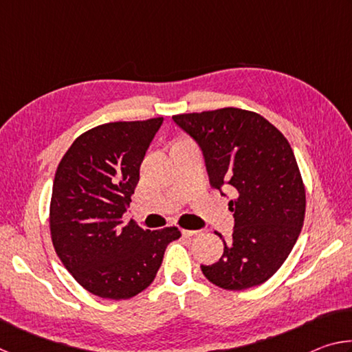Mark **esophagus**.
Returning a JSON list of instances; mask_svg holds the SVG:
<instances>
[{
  "instance_id": "obj_1",
  "label": "esophagus",
  "mask_w": 352,
  "mask_h": 352,
  "mask_svg": "<svg viewBox=\"0 0 352 352\" xmlns=\"http://www.w3.org/2000/svg\"><path fill=\"white\" fill-rule=\"evenodd\" d=\"M182 233H183V236H186V237H192V236H197L200 231H197V230H182Z\"/></svg>"
}]
</instances>
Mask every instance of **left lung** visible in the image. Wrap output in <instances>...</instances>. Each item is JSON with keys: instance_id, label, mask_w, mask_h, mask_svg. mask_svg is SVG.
<instances>
[{"instance_id": "obj_1", "label": "left lung", "mask_w": 352, "mask_h": 352, "mask_svg": "<svg viewBox=\"0 0 352 352\" xmlns=\"http://www.w3.org/2000/svg\"><path fill=\"white\" fill-rule=\"evenodd\" d=\"M172 119L201 148L211 188L237 194L228 204L233 237L201 272L226 290L265 283L287 259L305 222L306 190L289 141L258 113L234 107Z\"/></svg>"}]
</instances>
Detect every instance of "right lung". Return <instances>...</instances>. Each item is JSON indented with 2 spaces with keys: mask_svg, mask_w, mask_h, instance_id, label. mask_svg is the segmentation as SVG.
<instances>
[{
  "mask_svg": "<svg viewBox=\"0 0 352 352\" xmlns=\"http://www.w3.org/2000/svg\"><path fill=\"white\" fill-rule=\"evenodd\" d=\"M163 118L119 121L82 133L63 155L52 184V245L73 278L93 295L127 300L157 276L177 226L142 230L122 223Z\"/></svg>",
  "mask_w": 352,
  "mask_h": 352,
  "instance_id": "right-lung-1",
  "label": "right lung"
}]
</instances>
